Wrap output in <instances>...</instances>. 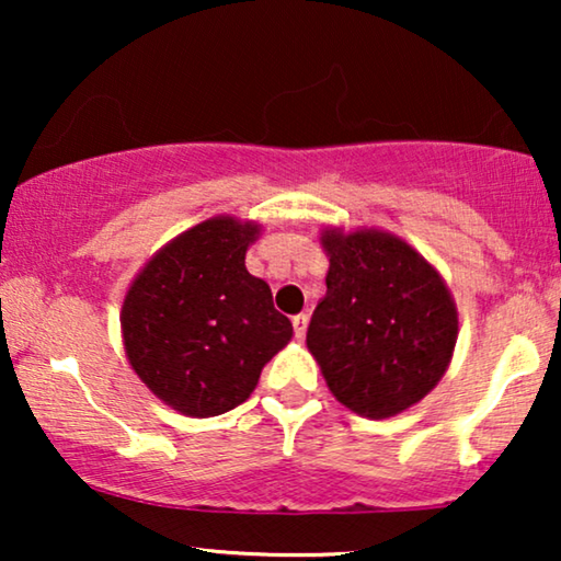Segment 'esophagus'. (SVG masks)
I'll return each instance as SVG.
<instances>
[{"label":"esophagus","instance_id":"34e87169","mask_svg":"<svg viewBox=\"0 0 561 561\" xmlns=\"http://www.w3.org/2000/svg\"><path fill=\"white\" fill-rule=\"evenodd\" d=\"M306 327H309V317H306V313H298V317H294V334H296V340H304Z\"/></svg>","mask_w":561,"mask_h":561}]
</instances>
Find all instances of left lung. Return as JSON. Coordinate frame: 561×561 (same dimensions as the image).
I'll use <instances>...</instances> for the list:
<instances>
[{"label":"left lung","mask_w":561,"mask_h":561,"mask_svg":"<svg viewBox=\"0 0 561 561\" xmlns=\"http://www.w3.org/2000/svg\"><path fill=\"white\" fill-rule=\"evenodd\" d=\"M321 242L327 296L313 309L306 344L336 401L367 419L401 413L447 370L455 301L439 273L393 234L329 229Z\"/></svg>","instance_id":"left-lung-1"}]
</instances>
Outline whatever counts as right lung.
<instances>
[{"instance_id":"add662e5","label":"right lung","mask_w":561,"mask_h":561,"mask_svg":"<svg viewBox=\"0 0 561 561\" xmlns=\"http://www.w3.org/2000/svg\"><path fill=\"white\" fill-rule=\"evenodd\" d=\"M257 225L214 217L165 244L122 306L133 370L160 401L206 419L248 401L294 327L244 267Z\"/></svg>"}]
</instances>
